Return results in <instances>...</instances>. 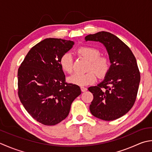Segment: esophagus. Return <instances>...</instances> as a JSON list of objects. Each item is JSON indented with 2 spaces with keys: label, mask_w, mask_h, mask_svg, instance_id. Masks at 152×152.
<instances>
[{
  "label": "esophagus",
  "mask_w": 152,
  "mask_h": 152,
  "mask_svg": "<svg viewBox=\"0 0 152 152\" xmlns=\"http://www.w3.org/2000/svg\"><path fill=\"white\" fill-rule=\"evenodd\" d=\"M80 89H81L82 92H85V91H87V88L85 87V86H81V87H80Z\"/></svg>",
  "instance_id": "1"
}]
</instances>
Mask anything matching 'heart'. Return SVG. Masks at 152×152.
I'll return each instance as SVG.
<instances>
[{
	"instance_id": "heart-1",
	"label": "heart",
	"mask_w": 152,
	"mask_h": 152,
	"mask_svg": "<svg viewBox=\"0 0 152 152\" xmlns=\"http://www.w3.org/2000/svg\"><path fill=\"white\" fill-rule=\"evenodd\" d=\"M78 52L90 60L88 70L93 69L100 77H104L110 69V61L107 57L100 56V52L96 48L90 46H80ZM60 66L64 72L71 73L73 71V58L69 52L64 54L60 60ZM93 71L85 73H76L67 78L72 84L85 86L94 83L96 80V74Z\"/></svg>"
}]
</instances>
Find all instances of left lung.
I'll list each match as a JSON object with an SVG mask.
<instances>
[{"mask_svg":"<svg viewBox=\"0 0 152 152\" xmlns=\"http://www.w3.org/2000/svg\"><path fill=\"white\" fill-rule=\"evenodd\" d=\"M85 39L102 43L111 64L104 79L88 88L94 96L90 111L102 120L109 121L119 119L131 109L137 98L140 80L137 60L131 49L109 32L91 34Z\"/></svg>","mask_w":152,"mask_h":152,"instance_id":"left-lung-1","label":"left lung"}]
</instances>
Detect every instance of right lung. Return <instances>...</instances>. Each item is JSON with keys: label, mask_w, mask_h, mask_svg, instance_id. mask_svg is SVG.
Returning a JSON list of instances; mask_svg holds the SVG:
<instances>
[{"label": "right lung", "mask_w": 152, "mask_h": 152, "mask_svg": "<svg viewBox=\"0 0 152 152\" xmlns=\"http://www.w3.org/2000/svg\"><path fill=\"white\" fill-rule=\"evenodd\" d=\"M74 42L48 38L33 46L18 69V96L30 115L45 125H55L67 117L78 85L66 83L60 60Z\"/></svg>", "instance_id": "1"}]
</instances>
